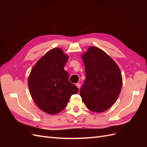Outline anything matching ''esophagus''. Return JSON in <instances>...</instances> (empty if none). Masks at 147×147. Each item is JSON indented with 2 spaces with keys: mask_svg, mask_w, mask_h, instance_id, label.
<instances>
[{
  "mask_svg": "<svg viewBox=\"0 0 147 147\" xmlns=\"http://www.w3.org/2000/svg\"><path fill=\"white\" fill-rule=\"evenodd\" d=\"M76 86L78 87V89H80V88L81 84H80V83H77L76 84Z\"/></svg>",
  "mask_w": 147,
  "mask_h": 147,
  "instance_id": "esophagus-1",
  "label": "esophagus"
}]
</instances>
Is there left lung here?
I'll list each match as a JSON object with an SVG mask.
<instances>
[{
    "label": "left lung",
    "mask_w": 147,
    "mask_h": 147,
    "mask_svg": "<svg viewBox=\"0 0 147 147\" xmlns=\"http://www.w3.org/2000/svg\"><path fill=\"white\" fill-rule=\"evenodd\" d=\"M82 57L86 80L80 94L87 109L103 112L114 104L121 92V71L112 58L97 47H90Z\"/></svg>",
    "instance_id": "obj_1"
}]
</instances>
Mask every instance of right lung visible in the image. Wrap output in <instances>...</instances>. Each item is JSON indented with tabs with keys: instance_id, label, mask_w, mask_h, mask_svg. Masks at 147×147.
<instances>
[{
	"instance_id": "1",
	"label": "right lung",
	"mask_w": 147,
	"mask_h": 147,
	"mask_svg": "<svg viewBox=\"0 0 147 147\" xmlns=\"http://www.w3.org/2000/svg\"><path fill=\"white\" fill-rule=\"evenodd\" d=\"M68 59L61 48H53L38 61L29 74L28 86L32 98L40 109L48 114L61 112L71 96L78 91L64 69Z\"/></svg>"
}]
</instances>
